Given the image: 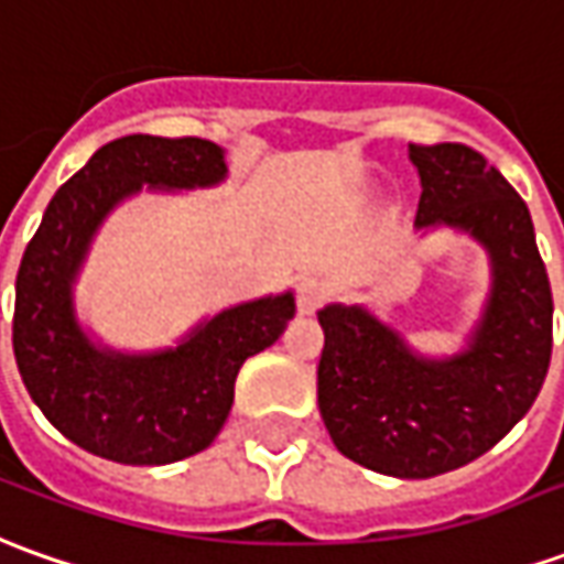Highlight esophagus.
<instances>
[{
	"instance_id": "34e87169",
	"label": "esophagus",
	"mask_w": 564,
	"mask_h": 564,
	"mask_svg": "<svg viewBox=\"0 0 564 564\" xmlns=\"http://www.w3.org/2000/svg\"><path fill=\"white\" fill-rule=\"evenodd\" d=\"M324 283L314 281V278H302L299 281V290H296V305H299V314H314L321 308V302H324Z\"/></svg>"
}]
</instances>
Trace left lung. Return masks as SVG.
<instances>
[{
    "instance_id": "obj_1",
    "label": "left lung",
    "mask_w": 564,
    "mask_h": 564,
    "mask_svg": "<svg viewBox=\"0 0 564 564\" xmlns=\"http://www.w3.org/2000/svg\"><path fill=\"white\" fill-rule=\"evenodd\" d=\"M420 234H469L491 290L466 346L429 358L367 305L317 312V408L343 457L394 478H432L488 454L531 411L550 370L553 293L524 200L466 144H411Z\"/></svg>"
}]
</instances>
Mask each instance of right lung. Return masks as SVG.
Instances as JSON below:
<instances>
[{
	"label": "right lung",
	"instance_id": "right-lung-1",
	"mask_svg": "<svg viewBox=\"0 0 564 564\" xmlns=\"http://www.w3.org/2000/svg\"><path fill=\"white\" fill-rule=\"evenodd\" d=\"M225 178V148L206 138H117L57 187L26 243L11 327L18 370L45 420L95 457L166 466L206 451L231 413L243 361L274 346L296 314L290 290L252 299L156 351H120L83 327L73 290L105 218L144 187L194 191Z\"/></svg>",
	"mask_w": 564,
	"mask_h": 564
}]
</instances>
